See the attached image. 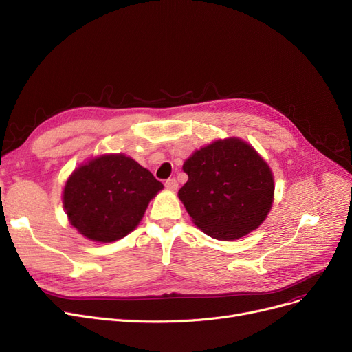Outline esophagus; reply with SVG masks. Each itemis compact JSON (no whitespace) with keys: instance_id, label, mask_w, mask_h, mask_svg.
Masks as SVG:
<instances>
[{"instance_id":"esophagus-1","label":"esophagus","mask_w":352,"mask_h":352,"mask_svg":"<svg viewBox=\"0 0 352 352\" xmlns=\"http://www.w3.org/2000/svg\"><path fill=\"white\" fill-rule=\"evenodd\" d=\"M165 187H166L168 190L175 191V190L178 188V182H177L175 178H168V179L165 181Z\"/></svg>"}]
</instances>
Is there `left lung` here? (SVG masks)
Wrapping results in <instances>:
<instances>
[{"label":"left lung","mask_w":352,"mask_h":352,"mask_svg":"<svg viewBox=\"0 0 352 352\" xmlns=\"http://www.w3.org/2000/svg\"><path fill=\"white\" fill-rule=\"evenodd\" d=\"M178 191L194 223L219 240L246 236L263 223L273 201V175L257 152L237 138L195 151L182 165Z\"/></svg>","instance_id":"1"}]
</instances>
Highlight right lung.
<instances>
[{"label": "right lung", "mask_w": 352, "mask_h": 352, "mask_svg": "<svg viewBox=\"0 0 352 352\" xmlns=\"http://www.w3.org/2000/svg\"><path fill=\"white\" fill-rule=\"evenodd\" d=\"M162 188V182L132 158L103 155L72 174L63 204L72 226L85 237L109 243L140 224L151 198Z\"/></svg>", "instance_id": "1"}]
</instances>
